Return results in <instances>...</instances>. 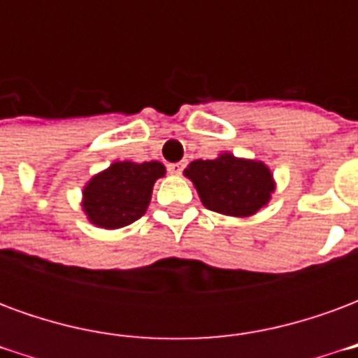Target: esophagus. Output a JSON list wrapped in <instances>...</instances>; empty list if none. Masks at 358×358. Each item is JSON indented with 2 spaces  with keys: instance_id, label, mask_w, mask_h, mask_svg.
Masks as SVG:
<instances>
[{
  "instance_id": "obj_1",
  "label": "esophagus",
  "mask_w": 358,
  "mask_h": 358,
  "mask_svg": "<svg viewBox=\"0 0 358 358\" xmlns=\"http://www.w3.org/2000/svg\"><path fill=\"white\" fill-rule=\"evenodd\" d=\"M184 166H186L184 163H172V164H169L166 169H169V172H171V174L178 176V174H182V171H184Z\"/></svg>"
}]
</instances>
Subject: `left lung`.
Instances as JSON below:
<instances>
[{"label": "left lung", "instance_id": "8db88e82", "mask_svg": "<svg viewBox=\"0 0 358 358\" xmlns=\"http://www.w3.org/2000/svg\"><path fill=\"white\" fill-rule=\"evenodd\" d=\"M209 210L230 217H251L274 192L272 174L259 161L222 153L209 161H194L184 171Z\"/></svg>", "mask_w": 358, "mask_h": 358}]
</instances>
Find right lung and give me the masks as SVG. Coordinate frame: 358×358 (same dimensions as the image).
<instances>
[{
    "instance_id": "add662e5",
    "label": "right lung",
    "mask_w": 358,
    "mask_h": 358,
    "mask_svg": "<svg viewBox=\"0 0 358 358\" xmlns=\"http://www.w3.org/2000/svg\"><path fill=\"white\" fill-rule=\"evenodd\" d=\"M164 176V166L149 163H113L84 187V213L99 228L115 230L143 217L151 201L157 178Z\"/></svg>"
}]
</instances>
